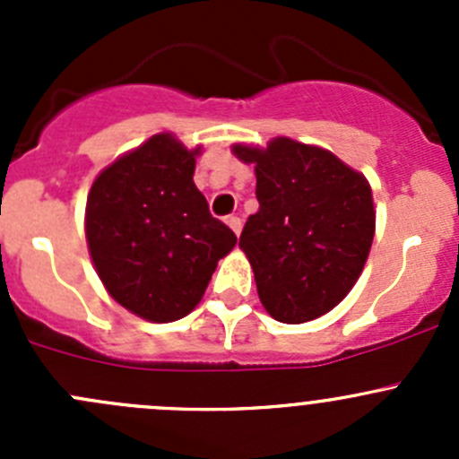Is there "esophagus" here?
I'll use <instances>...</instances> for the list:
<instances>
[{"mask_svg": "<svg viewBox=\"0 0 459 459\" xmlns=\"http://www.w3.org/2000/svg\"><path fill=\"white\" fill-rule=\"evenodd\" d=\"M226 224L230 226V230H233L235 235H239V233H242V220H239V217H235V215H229V217H226Z\"/></svg>", "mask_w": 459, "mask_h": 459, "instance_id": "1", "label": "esophagus"}]
</instances>
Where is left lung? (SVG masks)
<instances>
[{"instance_id": "obj_1", "label": "left lung", "mask_w": 459, "mask_h": 459, "mask_svg": "<svg viewBox=\"0 0 459 459\" xmlns=\"http://www.w3.org/2000/svg\"><path fill=\"white\" fill-rule=\"evenodd\" d=\"M255 166L259 211L239 248L255 273L257 295L277 322L304 324L349 295L371 251V184L326 148L275 137L266 148L233 143Z\"/></svg>"}]
</instances>
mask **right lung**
<instances>
[{"instance_id":"right-lung-1","label":"right lung","mask_w":459,"mask_h":459,"mask_svg":"<svg viewBox=\"0 0 459 459\" xmlns=\"http://www.w3.org/2000/svg\"><path fill=\"white\" fill-rule=\"evenodd\" d=\"M200 152L157 133L106 166L88 193L92 266L110 298L148 322L188 316L238 242L193 182Z\"/></svg>"}]
</instances>
